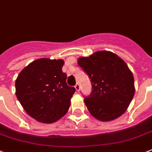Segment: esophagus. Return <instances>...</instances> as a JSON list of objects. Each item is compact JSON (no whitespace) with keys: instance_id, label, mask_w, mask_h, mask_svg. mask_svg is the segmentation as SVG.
I'll list each match as a JSON object with an SVG mask.
<instances>
[{"instance_id":"1","label":"esophagus","mask_w":152,"mask_h":152,"mask_svg":"<svg viewBox=\"0 0 152 152\" xmlns=\"http://www.w3.org/2000/svg\"><path fill=\"white\" fill-rule=\"evenodd\" d=\"M75 88H76V90L77 91H79V90H80V86H79V83H76V86H75Z\"/></svg>"}]
</instances>
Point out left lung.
<instances>
[{
    "label": "left lung",
    "instance_id": "8db88e82",
    "mask_svg": "<svg viewBox=\"0 0 152 152\" xmlns=\"http://www.w3.org/2000/svg\"><path fill=\"white\" fill-rule=\"evenodd\" d=\"M78 64L91 83L92 91L84 98L91 115L101 121L121 115L135 93L134 76L125 62L113 52L99 51L79 58Z\"/></svg>",
    "mask_w": 152,
    "mask_h": 152
}]
</instances>
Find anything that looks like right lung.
I'll list each match as a JSON object with an SVG mask.
<instances>
[{"label":"right lung","instance_id":"right-lung-1","mask_svg":"<svg viewBox=\"0 0 152 152\" xmlns=\"http://www.w3.org/2000/svg\"><path fill=\"white\" fill-rule=\"evenodd\" d=\"M63 60L40 58L22 69L15 80V94L31 117L50 124L63 117L70 106L74 87L66 84Z\"/></svg>","mask_w":152,"mask_h":152}]
</instances>
